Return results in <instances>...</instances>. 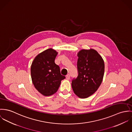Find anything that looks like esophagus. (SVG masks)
I'll return each instance as SVG.
<instances>
[{
  "instance_id": "34e87169",
  "label": "esophagus",
  "mask_w": 132,
  "mask_h": 132,
  "mask_svg": "<svg viewBox=\"0 0 132 132\" xmlns=\"http://www.w3.org/2000/svg\"><path fill=\"white\" fill-rule=\"evenodd\" d=\"M66 79H68V80L70 79V75H69V74H67V75H66Z\"/></svg>"
}]
</instances>
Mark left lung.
<instances>
[{
	"label": "left lung",
	"mask_w": 132,
	"mask_h": 132,
	"mask_svg": "<svg viewBox=\"0 0 132 132\" xmlns=\"http://www.w3.org/2000/svg\"><path fill=\"white\" fill-rule=\"evenodd\" d=\"M78 76L72 80V88L76 95L86 98L100 87L104 73L102 57L94 49L81 50L78 54Z\"/></svg>",
	"instance_id": "1"
}]
</instances>
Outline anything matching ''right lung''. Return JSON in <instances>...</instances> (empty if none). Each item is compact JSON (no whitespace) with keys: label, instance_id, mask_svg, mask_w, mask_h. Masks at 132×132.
I'll list each match as a JSON object with an SVG mask.
<instances>
[{"label":"right lung","instance_id":"add662e5","mask_svg":"<svg viewBox=\"0 0 132 132\" xmlns=\"http://www.w3.org/2000/svg\"><path fill=\"white\" fill-rule=\"evenodd\" d=\"M57 54L55 50L48 48L39 54L31 65L32 82L36 89L45 96L55 94L61 80L65 78L61 74L59 66L55 63Z\"/></svg>","mask_w":132,"mask_h":132}]
</instances>
